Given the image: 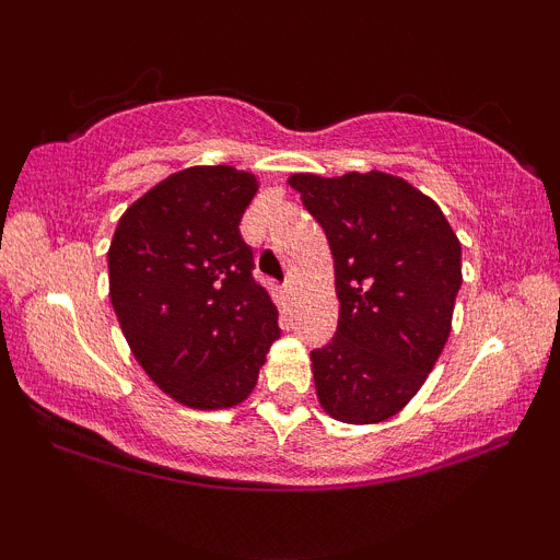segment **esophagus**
I'll return each instance as SVG.
<instances>
[{"mask_svg":"<svg viewBox=\"0 0 560 560\" xmlns=\"http://www.w3.org/2000/svg\"><path fill=\"white\" fill-rule=\"evenodd\" d=\"M284 294H287V300L292 298V294H294V287H292V281H287V284H284Z\"/></svg>","mask_w":560,"mask_h":560,"instance_id":"1","label":"esophagus"}]
</instances>
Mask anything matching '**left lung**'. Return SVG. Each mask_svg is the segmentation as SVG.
Segmentation results:
<instances>
[{
	"mask_svg": "<svg viewBox=\"0 0 560 560\" xmlns=\"http://www.w3.org/2000/svg\"><path fill=\"white\" fill-rule=\"evenodd\" d=\"M329 240L339 326L311 352L320 408L345 423L387 421L442 355L460 281V242L432 197L382 171L292 173Z\"/></svg>",
	"mask_w": 560,
	"mask_h": 560,
	"instance_id": "1",
	"label": "left lung"
}]
</instances>
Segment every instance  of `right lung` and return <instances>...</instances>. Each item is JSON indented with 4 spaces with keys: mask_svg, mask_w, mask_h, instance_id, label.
<instances>
[{
    "mask_svg": "<svg viewBox=\"0 0 560 560\" xmlns=\"http://www.w3.org/2000/svg\"><path fill=\"white\" fill-rule=\"evenodd\" d=\"M258 186L231 165L171 173L120 215L107 249L120 331L144 374L186 408L247 400L281 334L240 234Z\"/></svg>",
    "mask_w": 560,
    "mask_h": 560,
    "instance_id": "obj_1",
    "label": "right lung"
}]
</instances>
